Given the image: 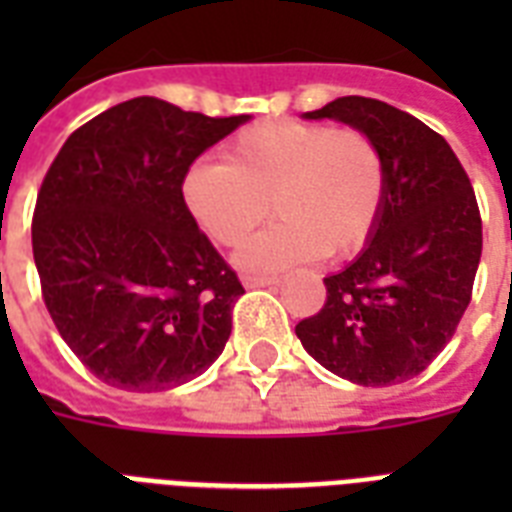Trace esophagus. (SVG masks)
Masks as SVG:
<instances>
[{
    "instance_id": "1",
    "label": "esophagus",
    "mask_w": 512,
    "mask_h": 512,
    "mask_svg": "<svg viewBox=\"0 0 512 512\" xmlns=\"http://www.w3.org/2000/svg\"><path fill=\"white\" fill-rule=\"evenodd\" d=\"M276 281H278L276 276H257V273H249V276H244V286H247V289H257V286H273Z\"/></svg>"
}]
</instances>
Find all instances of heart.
Instances as JSON below:
<instances>
[{
	"mask_svg": "<svg viewBox=\"0 0 512 512\" xmlns=\"http://www.w3.org/2000/svg\"><path fill=\"white\" fill-rule=\"evenodd\" d=\"M181 194L215 244L236 247L265 220H281L239 252L247 270L350 257L371 242L386 202V160L368 131L307 120H263L223 147L220 162L186 170Z\"/></svg>",
	"mask_w": 512,
	"mask_h": 512,
	"instance_id": "heart-1",
	"label": "heart"
}]
</instances>
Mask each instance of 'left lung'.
I'll use <instances>...</instances> for the list:
<instances>
[{
	"label": "left lung",
	"instance_id": "obj_1",
	"mask_svg": "<svg viewBox=\"0 0 512 512\" xmlns=\"http://www.w3.org/2000/svg\"><path fill=\"white\" fill-rule=\"evenodd\" d=\"M305 118L342 120L378 141L386 202L371 244L323 278L326 302L294 331L336 376L400 384L434 363L471 302L481 260L471 178L442 134L381 99L339 97Z\"/></svg>",
	"mask_w": 512,
	"mask_h": 512
}]
</instances>
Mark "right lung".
<instances>
[{"instance_id": "obj_1", "label": "right lung", "mask_w": 512, "mask_h": 512, "mask_svg": "<svg viewBox=\"0 0 512 512\" xmlns=\"http://www.w3.org/2000/svg\"><path fill=\"white\" fill-rule=\"evenodd\" d=\"M244 120L136 97L76 128L49 165L31 223L41 297L99 381L165 392L226 347L244 286L199 231L181 184Z\"/></svg>"}]
</instances>
